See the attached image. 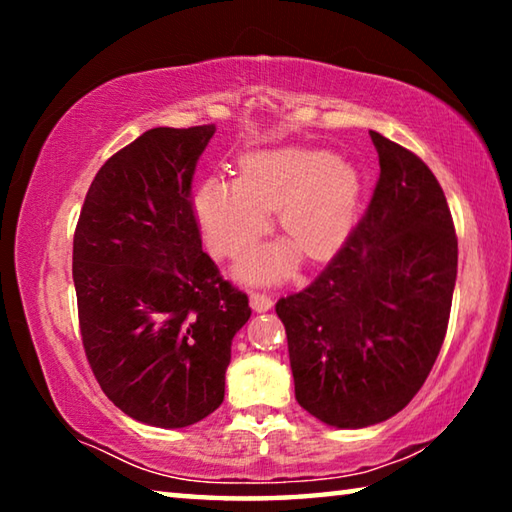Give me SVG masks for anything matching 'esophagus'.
Returning <instances> with one entry per match:
<instances>
[{
  "instance_id": "34e87169",
  "label": "esophagus",
  "mask_w": 512,
  "mask_h": 512,
  "mask_svg": "<svg viewBox=\"0 0 512 512\" xmlns=\"http://www.w3.org/2000/svg\"><path fill=\"white\" fill-rule=\"evenodd\" d=\"M250 307H253L255 311H268L273 307V298L268 296V293L253 291L250 293Z\"/></svg>"
}]
</instances>
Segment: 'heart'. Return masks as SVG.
<instances>
[{"label": "heart", "instance_id": "1", "mask_svg": "<svg viewBox=\"0 0 512 512\" xmlns=\"http://www.w3.org/2000/svg\"><path fill=\"white\" fill-rule=\"evenodd\" d=\"M361 194L359 171L336 155L305 146L255 151L239 160L237 180L210 178L194 196L196 219L207 244L219 255H235L264 235L268 214L309 259H323L343 244ZM287 246L246 255L239 275L268 280L289 268Z\"/></svg>", "mask_w": 512, "mask_h": 512}]
</instances>
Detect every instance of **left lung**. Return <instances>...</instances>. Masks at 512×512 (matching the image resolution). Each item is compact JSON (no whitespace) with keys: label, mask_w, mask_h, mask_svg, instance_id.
Masks as SVG:
<instances>
[{"label":"left lung","mask_w":512,"mask_h":512,"mask_svg":"<svg viewBox=\"0 0 512 512\" xmlns=\"http://www.w3.org/2000/svg\"><path fill=\"white\" fill-rule=\"evenodd\" d=\"M379 180L323 273L277 300L296 400L320 422L361 429L402 411L443 348L458 239L443 187L418 155L370 131Z\"/></svg>","instance_id":"1"}]
</instances>
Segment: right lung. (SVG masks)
<instances>
[{
	"instance_id": "1",
	"label": "right lung",
	"mask_w": 512,
	"mask_h": 512,
	"mask_svg": "<svg viewBox=\"0 0 512 512\" xmlns=\"http://www.w3.org/2000/svg\"><path fill=\"white\" fill-rule=\"evenodd\" d=\"M216 131L151 128L94 176L74 232L72 275L85 357L133 420L180 429L216 411L244 291L203 253L196 162Z\"/></svg>"
}]
</instances>
